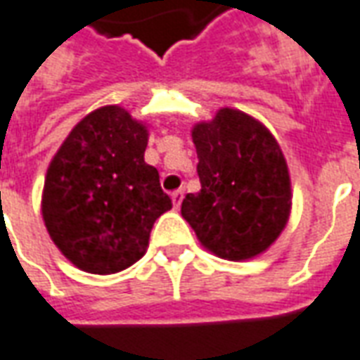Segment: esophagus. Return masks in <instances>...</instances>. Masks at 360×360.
Instances as JSON below:
<instances>
[{"instance_id": "1", "label": "esophagus", "mask_w": 360, "mask_h": 360, "mask_svg": "<svg viewBox=\"0 0 360 360\" xmlns=\"http://www.w3.org/2000/svg\"><path fill=\"white\" fill-rule=\"evenodd\" d=\"M182 200H184V190H174L172 192V204H174V207H180Z\"/></svg>"}]
</instances>
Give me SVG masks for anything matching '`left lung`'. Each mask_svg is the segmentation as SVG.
I'll return each instance as SVG.
<instances>
[{
  "label": "left lung",
  "mask_w": 360,
  "mask_h": 360,
  "mask_svg": "<svg viewBox=\"0 0 360 360\" xmlns=\"http://www.w3.org/2000/svg\"><path fill=\"white\" fill-rule=\"evenodd\" d=\"M202 190L182 202V217L207 251L245 260L266 251L292 205L288 166L276 139L257 119L223 108L192 131Z\"/></svg>",
  "instance_id": "obj_1"
}]
</instances>
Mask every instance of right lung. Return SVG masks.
Returning a JSON list of instances; mask_svg holds the SVG:
<instances>
[{
	"mask_svg": "<svg viewBox=\"0 0 360 360\" xmlns=\"http://www.w3.org/2000/svg\"><path fill=\"white\" fill-rule=\"evenodd\" d=\"M145 125L117 105L91 111L46 170L43 219L62 255L91 274L137 262L155 221L172 207L155 166L145 162Z\"/></svg>",
	"mask_w": 360,
	"mask_h": 360,
	"instance_id": "obj_1",
	"label": "right lung"
}]
</instances>
